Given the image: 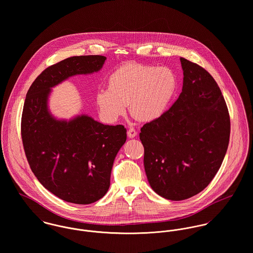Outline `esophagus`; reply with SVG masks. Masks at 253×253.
Instances as JSON below:
<instances>
[{
	"instance_id": "1",
	"label": "esophagus",
	"mask_w": 253,
	"mask_h": 253,
	"mask_svg": "<svg viewBox=\"0 0 253 253\" xmlns=\"http://www.w3.org/2000/svg\"><path fill=\"white\" fill-rule=\"evenodd\" d=\"M137 131L134 128H129L127 131V135L129 138H135L137 136Z\"/></svg>"
}]
</instances>
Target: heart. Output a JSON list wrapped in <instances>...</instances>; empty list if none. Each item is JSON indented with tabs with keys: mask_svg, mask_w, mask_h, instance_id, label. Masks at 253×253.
Wrapping results in <instances>:
<instances>
[{
	"mask_svg": "<svg viewBox=\"0 0 253 253\" xmlns=\"http://www.w3.org/2000/svg\"><path fill=\"white\" fill-rule=\"evenodd\" d=\"M178 87L175 73L168 67L129 63L111 73L108 88L96 95L100 113L114 121L126 112L141 122H152L168 111Z\"/></svg>",
	"mask_w": 253,
	"mask_h": 253,
	"instance_id": "obj_1",
	"label": "heart"
}]
</instances>
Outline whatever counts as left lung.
<instances>
[{"instance_id": "8db88e82", "label": "left lung", "mask_w": 253, "mask_h": 253, "mask_svg": "<svg viewBox=\"0 0 253 253\" xmlns=\"http://www.w3.org/2000/svg\"><path fill=\"white\" fill-rule=\"evenodd\" d=\"M182 92L163 116L145 123L140 139L151 188L161 197L181 201L195 196L220 168L230 139V115L211 74L180 58Z\"/></svg>"}]
</instances>
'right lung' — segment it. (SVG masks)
<instances>
[{"instance_id": "add662e5", "label": "right lung", "mask_w": 253, "mask_h": 253, "mask_svg": "<svg viewBox=\"0 0 253 253\" xmlns=\"http://www.w3.org/2000/svg\"><path fill=\"white\" fill-rule=\"evenodd\" d=\"M106 59L74 56L49 66L30 86L24 102L21 138L30 168L44 188L69 203L88 205L105 196L127 131L86 115L58 121L47 111V97L69 77L98 72Z\"/></svg>"}]
</instances>
